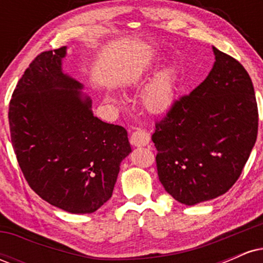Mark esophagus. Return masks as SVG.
I'll return each mask as SVG.
<instances>
[{
	"mask_svg": "<svg viewBox=\"0 0 263 263\" xmlns=\"http://www.w3.org/2000/svg\"><path fill=\"white\" fill-rule=\"evenodd\" d=\"M129 142L135 147H143L149 143V135L146 131H143V129H137V131L132 132L131 137H129Z\"/></svg>",
	"mask_w": 263,
	"mask_h": 263,
	"instance_id": "esophagus-1",
	"label": "esophagus"
}]
</instances>
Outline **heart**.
I'll return each mask as SVG.
<instances>
[{
    "instance_id": "b5f03b06",
    "label": "heart",
    "mask_w": 263,
    "mask_h": 263,
    "mask_svg": "<svg viewBox=\"0 0 263 263\" xmlns=\"http://www.w3.org/2000/svg\"><path fill=\"white\" fill-rule=\"evenodd\" d=\"M146 75L137 74L132 78L131 85L140 86ZM179 89V74L176 65H167L149 81L142 92V104L152 114H164L176 102ZM111 101L117 102V98L110 96Z\"/></svg>"
}]
</instances>
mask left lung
I'll return each mask as SVG.
<instances>
[{
    "label": "left lung",
    "instance_id": "obj_1",
    "mask_svg": "<svg viewBox=\"0 0 263 263\" xmlns=\"http://www.w3.org/2000/svg\"><path fill=\"white\" fill-rule=\"evenodd\" d=\"M213 50L215 63L206 79L176 100L152 135L159 182L185 205L225 194L257 138L251 78L236 59Z\"/></svg>",
    "mask_w": 263,
    "mask_h": 263
}]
</instances>
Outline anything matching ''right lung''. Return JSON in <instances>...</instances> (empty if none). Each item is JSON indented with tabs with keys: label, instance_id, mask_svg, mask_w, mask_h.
<instances>
[{
	"label": "right lung",
	"instance_id": "add662e5",
	"mask_svg": "<svg viewBox=\"0 0 263 263\" xmlns=\"http://www.w3.org/2000/svg\"><path fill=\"white\" fill-rule=\"evenodd\" d=\"M66 47L41 53L26 69L8 108L11 141L27 183L43 200L90 214L114 192L131 152L127 131L93 116L83 85L63 73Z\"/></svg>",
	"mask_w": 263,
	"mask_h": 263
}]
</instances>
